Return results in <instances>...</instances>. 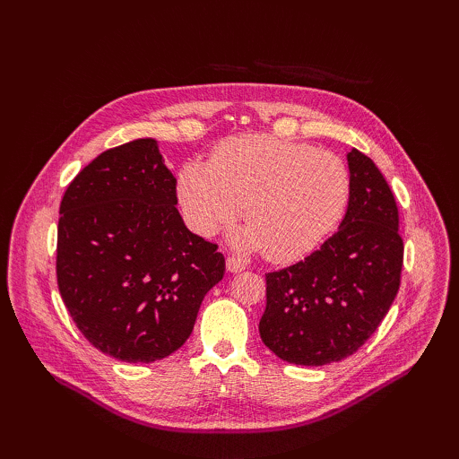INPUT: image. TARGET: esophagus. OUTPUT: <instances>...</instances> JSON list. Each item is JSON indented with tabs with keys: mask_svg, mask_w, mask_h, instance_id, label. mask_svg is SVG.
<instances>
[{
	"mask_svg": "<svg viewBox=\"0 0 459 459\" xmlns=\"http://www.w3.org/2000/svg\"><path fill=\"white\" fill-rule=\"evenodd\" d=\"M226 268L230 270V272H241V270H245V262L239 258V256H228V260H226Z\"/></svg>",
	"mask_w": 459,
	"mask_h": 459,
	"instance_id": "obj_1",
	"label": "esophagus"
}]
</instances>
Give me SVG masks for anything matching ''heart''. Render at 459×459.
I'll use <instances>...</instances> for the list:
<instances>
[{
    "mask_svg": "<svg viewBox=\"0 0 459 459\" xmlns=\"http://www.w3.org/2000/svg\"><path fill=\"white\" fill-rule=\"evenodd\" d=\"M351 179L341 159L273 135H243L221 145L211 162H189L178 193L189 226L211 238L243 212L251 226L235 243L272 260H295L335 228Z\"/></svg>",
    "mask_w": 459,
    "mask_h": 459,
    "instance_id": "heart-1",
    "label": "heart"
}]
</instances>
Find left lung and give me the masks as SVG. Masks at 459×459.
<instances>
[{
  "instance_id": "obj_1",
  "label": "left lung",
  "mask_w": 459,
  "mask_h": 459,
  "mask_svg": "<svg viewBox=\"0 0 459 459\" xmlns=\"http://www.w3.org/2000/svg\"><path fill=\"white\" fill-rule=\"evenodd\" d=\"M349 169L341 228L304 260L266 273L260 337L289 364L324 366L354 354L398 293L404 241L394 195L358 149L349 152Z\"/></svg>"
}]
</instances>
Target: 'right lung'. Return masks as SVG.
Returning a JSON list of instances; mask_svg holds the SVG:
<instances>
[{"label":"right lung","instance_id":"1","mask_svg":"<svg viewBox=\"0 0 459 459\" xmlns=\"http://www.w3.org/2000/svg\"><path fill=\"white\" fill-rule=\"evenodd\" d=\"M176 204V178L155 140L107 149L63 195L61 299L82 335L122 362L149 364L178 351L224 277L218 245L191 233Z\"/></svg>","mask_w":459,"mask_h":459}]
</instances>
